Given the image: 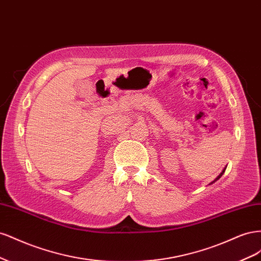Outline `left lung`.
I'll use <instances>...</instances> for the list:
<instances>
[{
    "label": "left lung",
    "instance_id": "obj_1",
    "mask_svg": "<svg viewBox=\"0 0 261 261\" xmlns=\"http://www.w3.org/2000/svg\"><path fill=\"white\" fill-rule=\"evenodd\" d=\"M225 169H226V167H225V168H224V169L222 170V172H221V173H220V174H219V175H218V176H217V177H216L215 179H213V180L211 181V183H210V184H213V183H215V181H217V180H218V179H219V178H220L221 176H222V175H223V173H224V171H225Z\"/></svg>",
    "mask_w": 261,
    "mask_h": 261
}]
</instances>
